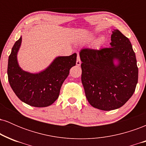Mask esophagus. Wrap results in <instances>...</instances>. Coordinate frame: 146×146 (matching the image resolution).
<instances>
[{"label":"esophagus","mask_w":146,"mask_h":146,"mask_svg":"<svg viewBox=\"0 0 146 146\" xmlns=\"http://www.w3.org/2000/svg\"><path fill=\"white\" fill-rule=\"evenodd\" d=\"M76 64L78 66H80L81 64V60H80V55L78 53V57H77V61H76Z\"/></svg>","instance_id":"34e87169"}]
</instances>
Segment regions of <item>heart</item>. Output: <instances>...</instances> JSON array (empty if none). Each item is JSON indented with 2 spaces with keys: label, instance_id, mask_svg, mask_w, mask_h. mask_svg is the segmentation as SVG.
Wrapping results in <instances>:
<instances>
[{
  "label": "heart",
  "instance_id": "obj_1",
  "mask_svg": "<svg viewBox=\"0 0 146 146\" xmlns=\"http://www.w3.org/2000/svg\"><path fill=\"white\" fill-rule=\"evenodd\" d=\"M104 42L105 37L104 36H101L94 42V46L95 47H100V46H101L104 43Z\"/></svg>",
  "mask_w": 146,
  "mask_h": 146
}]
</instances>
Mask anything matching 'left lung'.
I'll list each match as a JSON object with an SVG mask.
<instances>
[{
  "label": "left lung",
  "mask_w": 146,
  "mask_h": 146,
  "mask_svg": "<svg viewBox=\"0 0 146 146\" xmlns=\"http://www.w3.org/2000/svg\"><path fill=\"white\" fill-rule=\"evenodd\" d=\"M110 44V47L100 50L84 48L80 53L82 82L87 100L102 110L124 105L138 82L136 56L128 38L114 29Z\"/></svg>",
  "instance_id": "8db88e82"
}]
</instances>
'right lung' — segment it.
<instances>
[{
	"mask_svg": "<svg viewBox=\"0 0 146 146\" xmlns=\"http://www.w3.org/2000/svg\"><path fill=\"white\" fill-rule=\"evenodd\" d=\"M22 37L15 42L9 56L8 80L13 91L22 102L34 107L51 105L60 95V88L76 63L77 54L59 56L44 71L31 73L23 71L17 60Z\"/></svg>",
	"mask_w": 146,
	"mask_h": 146,
	"instance_id": "1",
	"label": "right lung"
}]
</instances>
